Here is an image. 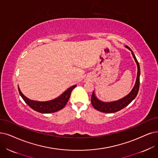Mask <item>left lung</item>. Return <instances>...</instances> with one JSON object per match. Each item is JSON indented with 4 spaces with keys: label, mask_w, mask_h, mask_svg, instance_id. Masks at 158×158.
I'll list each match as a JSON object with an SVG mask.
<instances>
[{
    "label": "left lung",
    "mask_w": 158,
    "mask_h": 158,
    "mask_svg": "<svg viewBox=\"0 0 158 158\" xmlns=\"http://www.w3.org/2000/svg\"><path fill=\"white\" fill-rule=\"evenodd\" d=\"M126 48L129 49L131 52L132 56L136 62L137 65V79L134 87L133 89L131 91V92L124 98L120 99L117 101H113V102H104L98 100L94 94V91L92 93L91 96V104L94 107V109L103 112V113H115L117 111H118L121 110L126 106H127L132 100H133L137 96V94L139 91V77H140V67L139 64V62L137 60L133 52V51L131 50L130 47L128 46H125Z\"/></svg>",
    "instance_id": "obj_1"
}]
</instances>
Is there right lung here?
Masks as SVG:
<instances>
[{
    "label": "right lung",
    "mask_w": 158,
    "mask_h": 158,
    "mask_svg": "<svg viewBox=\"0 0 158 158\" xmlns=\"http://www.w3.org/2000/svg\"><path fill=\"white\" fill-rule=\"evenodd\" d=\"M77 87V85H74L69 87L64 93L61 94L60 97L53 99L52 100L45 101V102H40V101H35L30 100L27 97H25L21 93L19 87L18 86L19 92L20 95L24 100V102L29 106L31 109L34 110L42 113H50L56 112L62 108H64L65 106L67 104L68 100L70 98L71 92L74 88Z\"/></svg>",
    "instance_id": "obj_1"
}]
</instances>
